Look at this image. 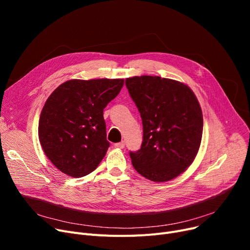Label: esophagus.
<instances>
[{
	"label": "esophagus",
	"mask_w": 250,
	"mask_h": 250,
	"mask_svg": "<svg viewBox=\"0 0 250 250\" xmlns=\"http://www.w3.org/2000/svg\"><path fill=\"white\" fill-rule=\"evenodd\" d=\"M114 147L118 148V149H124L125 148V143L124 142L116 143V144H114Z\"/></svg>",
	"instance_id": "esophagus-1"
}]
</instances>
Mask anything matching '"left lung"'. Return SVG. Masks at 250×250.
Wrapping results in <instances>:
<instances>
[{
  "instance_id": "left-lung-1",
  "label": "left lung",
  "mask_w": 250,
  "mask_h": 250,
  "mask_svg": "<svg viewBox=\"0 0 250 250\" xmlns=\"http://www.w3.org/2000/svg\"><path fill=\"white\" fill-rule=\"evenodd\" d=\"M143 123V143L129 152L137 171L152 181L175 178L192 163L203 136V112L186 84L158 76L125 79Z\"/></svg>"
}]
</instances>
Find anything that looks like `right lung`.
<instances>
[{"instance_id": "1", "label": "right lung", "mask_w": 250, "mask_h": 250, "mask_svg": "<svg viewBox=\"0 0 250 250\" xmlns=\"http://www.w3.org/2000/svg\"><path fill=\"white\" fill-rule=\"evenodd\" d=\"M123 86L124 79H75L47 98L39 117V142L62 173L82 177L97 168L110 146L103 109Z\"/></svg>"}]
</instances>
